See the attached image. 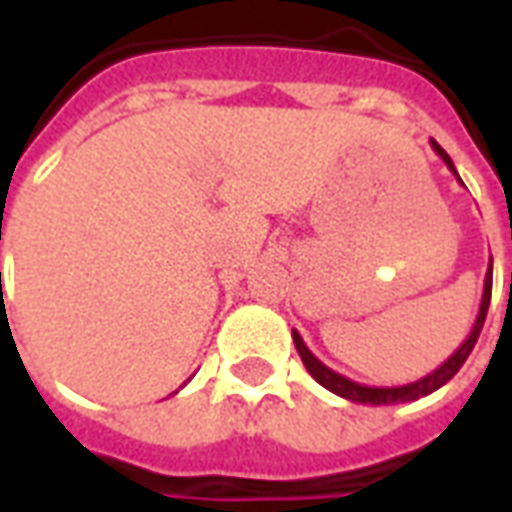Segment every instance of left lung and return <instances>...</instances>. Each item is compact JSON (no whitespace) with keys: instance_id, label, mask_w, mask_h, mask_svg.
Segmentation results:
<instances>
[{"instance_id":"1","label":"left lung","mask_w":512,"mask_h":512,"mask_svg":"<svg viewBox=\"0 0 512 512\" xmlns=\"http://www.w3.org/2000/svg\"><path fill=\"white\" fill-rule=\"evenodd\" d=\"M430 145H433V150L439 153L441 161L450 167L452 175L458 178V169H455V164H452V158L447 156V150H444V147H441L436 139H430ZM491 279H494V260L488 263V274H485V285H483V301H480V312H477V321H474L469 337L463 340L461 348H458V351H455V354H452L447 362H441V365L436 367L433 373H428L425 378H419V381H414V384H403V386L356 384V381H351V378L334 373L332 367L323 365L321 359H318V356L312 354L310 348L304 345V340H301V334L296 332V329H293V343H296V351H299L301 362H304V367H307V373H310V376L315 378L318 384L326 386L329 392H334V395L345 397V400H351V403H365V406H392V403H411V400L430 395V392H436L439 386L447 384V381H450V378L455 376L458 370H461L463 362L469 359L474 343H477V337H480V332H483L485 315H488V304H491Z\"/></svg>"}]
</instances>
